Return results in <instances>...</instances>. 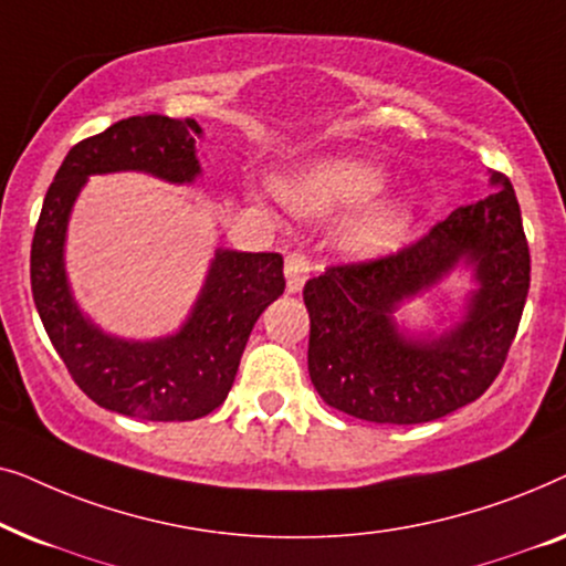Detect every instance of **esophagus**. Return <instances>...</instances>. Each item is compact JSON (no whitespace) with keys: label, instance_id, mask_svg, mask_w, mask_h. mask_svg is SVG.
<instances>
[{"label":"esophagus","instance_id":"esophagus-1","mask_svg":"<svg viewBox=\"0 0 566 566\" xmlns=\"http://www.w3.org/2000/svg\"><path fill=\"white\" fill-rule=\"evenodd\" d=\"M308 273H312V262H308L304 252L293 250L285 254V281H289V293H298L304 289Z\"/></svg>","mask_w":566,"mask_h":566}]
</instances>
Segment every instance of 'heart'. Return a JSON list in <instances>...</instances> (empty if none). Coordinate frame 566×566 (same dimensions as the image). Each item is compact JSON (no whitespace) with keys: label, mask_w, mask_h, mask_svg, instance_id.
Returning a JSON list of instances; mask_svg holds the SVG:
<instances>
[{"label":"heart","mask_w":566,"mask_h":566,"mask_svg":"<svg viewBox=\"0 0 566 566\" xmlns=\"http://www.w3.org/2000/svg\"><path fill=\"white\" fill-rule=\"evenodd\" d=\"M384 188V175L360 159H324L285 185L283 196L293 211L327 216L343 208L368 203ZM407 223V208L399 203L378 206L350 229L355 252H381L394 244Z\"/></svg>","instance_id":"1"}]
</instances>
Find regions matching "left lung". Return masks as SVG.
<instances>
[{
  "label": "left lung",
  "mask_w": 566,
  "mask_h": 566,
  "mask_svg": "<svg viewBox=\"0 0 566 566\" xmlns=\"http://www.w3.org/2000/svg\"><path fill=\"white\" fill-rule=\"evenodd\" d=\"M492 185L401 250L306 281L308 376L329 407L378 424L430 422L471 405L500 376L528 296L531 252L513 182L492 172ZM459 259L480 281L468 319L438 340L401 338L390 322L396 306Z\"/></svg>",
  "instance_id": "obj_1"
}]
</instances>
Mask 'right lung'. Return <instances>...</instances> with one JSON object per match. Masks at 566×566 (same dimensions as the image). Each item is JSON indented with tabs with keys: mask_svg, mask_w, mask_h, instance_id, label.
<instances>
[{
	"mask_svg": "<svg viewBox=\"0 0 566 566\" xmlns=\"http://www.w3.org/2000/svg\"><path fill=\"white\" fill-rule=\"evenodd\" d=\"M192 118L130 115L72 146L45 192L30 250L35 308L74 384L118 415L188 422L213 412L234 384L244 345L270 301L285 291L277 252L219 250L196 308L172 337L126 343L84 319L69 293L64 237L72 206L90 175L138 169L169 182L200 172Z\"/></svg>",
	"mask_w": 566,
	"mask_h": 566,
	"instance_id": "right-lung-1",
	"label": "right lung"
}]
</instances>
